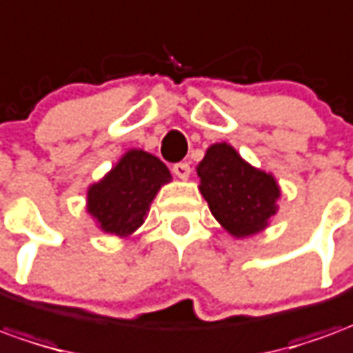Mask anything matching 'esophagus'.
I'll use <instances>...</instances> for the list:
<instances>
[{"mask_svg":"<svg viewBox=\"0 0 353 353\" xmlns=\"http://www.w3.org/2000/svg\"><path fill=\"white\" fill-rule=\"evenodd\" d=\"M174 174L179 179H187V177L191 176V166L187 162H177V164H174Z\"/></svg>","mask_w":353,"mask_h":353,"instance_id":"1","label":"esophagus"}]
</instances>
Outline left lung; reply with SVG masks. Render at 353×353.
I'll list each match as a JSON object with an SVG mask.
<instances>
[{
  "label": "left lung",
  "instance_id": "1",
  "mask_svg": "<svg viewBox=\"0 0 353 353\" xmlns=\"http://www.w3.org/2000/svg\"><path fill=\"white\" fill-rule=\"evenodd\" d=\"M202 196L214 218L236 239L256 235L277 214L275 177L250 166L228 143H214L196 166Z\"/></svg>",
  "mask_w": 353,
  "mask_h": 353
}]
</instances>
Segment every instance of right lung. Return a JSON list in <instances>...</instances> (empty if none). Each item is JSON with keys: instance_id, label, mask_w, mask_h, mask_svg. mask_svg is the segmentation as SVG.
I'll return each mask as SVG.
<instances>
[{"instance_id": "obj_1", "label": "right lung", "mask_w": 353, "mask_h": 353, "mask_svg": "<svg viewBox=\"0 0 353 353\" xmlns=\"http://www.w3.org/2000/svg\"><path fill=\"white\" fill-rule=\"evenodd\" d=\"M172 181L166 164L154 154L130 149L117 166L88 189V212L105 233L128 236L141 228L151 202Z\"/></svg>"}]
</instances>
